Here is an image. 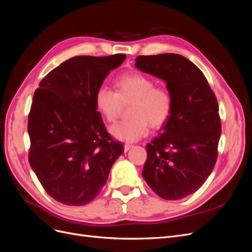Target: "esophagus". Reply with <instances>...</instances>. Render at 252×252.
Masks as SVG:
<instances>
[{"label":"esophagus","instance_id":"obj_1","mask_svg":"<svg viewBox=\"0 0 252 252\" xmlns=\"http://www.w3.org/2000/svg\"><path fill=\"white\" fill-rule=\"evenodd\" d=\"M132 147H133V146H132V145H130V144H125V145H124V151L127 152L129 149L132 148Z\"/></svg>","mask_w":252,"mask_h":252}]
</instances>
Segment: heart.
Returning <instances> with one entry per match:
<instances>
[{
    "label": "heart",
    "instance_id": "b5f03b06",
    "mask_svg": "<svg viewBox=\"0 0 252 252\" xmlns=\"http://www.w3.org/2000/svg\"><path fill=\"white\" fill-rule=\"evenodd\" d=\"M117 93L101 86L95 91L94 103L97 111L109 123L117 120L122 103L132 102L129 109L131 119L110 127L114 138L125 142H136L146 136L149 126L163 127L173 111V96L168 89L156 86L151 78L140 72L124 74L116 81Z\"/></svg>",
    "mask_w": 252,
    "mask_h": 252
}]
</instances>
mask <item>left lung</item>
Returning a JSON list of instances; mask_svg holds the SVG:
<instances>
[{
	"label": "left lung",
	"mask_w": 252,
	"mask_h": 252,
	"mask_svg": "<svg viewBox=\"0 0 252 252\" xmlns=\"http://www.w3.org/2000/svg\"><path fill=\"white\" fill-rule=\"evenodd\" d=\"M135 66L164 80L173 96L169 121L146 145L143 178L162 199L181 200L201 188L217 162L222 127L216 94L183 56H139Z\"/></svg>",
	"instance_id": "left-lung-1"
}]
</instances>
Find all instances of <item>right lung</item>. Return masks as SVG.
Wrapping results in <instances>:
<instances>
[{
	"label": "right lung",
	"mask_w": 252,
	"mask_h": 252,
	"mask_svg": "<svg viewBox=\"0 0 252 252\" xmlns=\"http://www.w3.org/2000/svg\"><path fill=\"white\" fill-rule=\"evenodd\" d=\"M126 55L79 56L40 82L28 116V159L46 192L64 205L90 203L106 184L123 144L106 130L95 91Z\"/></svg>",
	"instance_id": "add662e5"
}]
</instances>
